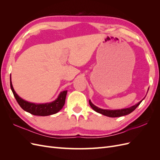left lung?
Instances as JSON below:
<instances>
[{
  "label": "left lung",
  "instance_id": "8db88e82",
  "mask_svg": "<svg viewBox=\"0 0 160 160\" xmlns=\"http://www.w3.org/2000/svg\"><path fill=\"white\" fill-rule=\"evenodd\" d=\"M145 98H146V97H145ZM144 98L142 101H140L139 103L132 106V107L128 108H125V109H115V110L101 109L95 106L93 103L91 102V100H89V102L91 108L94 111H95L96 112L105 116H108V117H109V118H118V117H121V116L126 115L132 113V111H133L135 109H136L138 108V106H139V105L142 103V101L144 99Z\"/></svg>",
  "mask_w": 160,
  "mask_h": 160
}]
</instances>
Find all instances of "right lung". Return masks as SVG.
Wrapping results in <instances>:
<instances>
[{"label": "right lung", "instance_id": "add662e5", "mask_svg": "<svg viewBox=\"0 0 160 160\" xmlns=\"http://www.w3.org/2000/svg\"><path fill=\"white\" fill-rule=\"evenodd\" d=\"M10 85L13 95L18 105L21 106V108L23 110L34 115L47 116L55 114L57 112H59L65 105L67 90L61 91L59 96L57 97V98L52 101V102L45 103H35L24 100L17 95L12 87L11 76L10 77Z\"/></svg>", "mask_w": 160, "mask_h": 160}]
</instances>
